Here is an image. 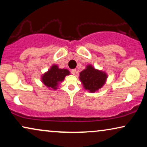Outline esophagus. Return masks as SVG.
Here are the masks:
<instances>
[{"instance_id":"obj_1","label":"esophagus","mask_w":147,"mask_h":147,"mask_svg":"<svg viewBox=\"0 0 147 147\" xmlns=\"http://www.w3.org/2000/svg\"><path fill=\"white\" fill-rule=\"evenodd\" d=\"M71 73L72 74H73V75H75L76 73V69H72L71 71Z\"/></svg>"}]
</instances>
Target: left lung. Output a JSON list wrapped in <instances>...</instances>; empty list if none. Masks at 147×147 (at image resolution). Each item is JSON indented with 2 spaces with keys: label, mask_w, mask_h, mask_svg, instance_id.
Wrapping results in <instances>:
<instances>
[{
  "label": "left lung",
  "mask_w": 147,
  "mask_h": 147,
  "mask_svg": "<svg viewBox=\"0 0 147 147\" xmlns=\"http://www.w3.org/2000/svg\"><path fill=\"white\" fill-rule=\"evenodd\" d=\"M80 79L84 88L92 93L101 88L107 78L105 72L96 69L91 65H88L85 69L80 72Z\"/></svg>",
  "instance_id": "8db88e82"
}]
</instances>
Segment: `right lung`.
I'll use <instances>...</instances> for the list:
<instances>
[{"instance_id":"right-lung-1","label":"right lung","mask_w":147,"mask_h":147,"mask_svg":"<svg viewBox=\"0 0 147 147\" xmlns=\"http://www.w3.org/2000/svg\"><path fill=\"white\" fill-rule=\"evenodd\" d=\"M69 75V71L66 69H59L58 66L53 65L49 71L42 76V82L47 87L56 90L57 85L63 81L66 76Z\"/></svg>"}]
</instances>
